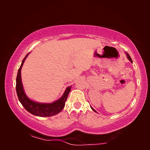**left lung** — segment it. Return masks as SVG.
<instances>
[{"label": "left lung", "instance_id": "8db88e82", "mask_svg": "<svg viewBox=\"0 0 150 150\" xmlns=\"http://www.w3.org/2000/svg\"><path fill=\"white\" fill-rule=\"evenodd\" d=\"M126 56H127V57H128V59H129V60H130V62H131V63H132V59H131V57H130V55H129V54H128V53H126ZM91 108H92V110H94V111H95V112H96V110H94L93 108H92V107H91Z\"/></svg>", "mask_w": 150, "mask_h": 150}]
</instances>
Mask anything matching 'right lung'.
Returning a JSON list of instances; mask_svg holds the SVG:
<instances>
[{
  "label": "right lung",
  "instance_id": "right-lung-1",
  "mask_svg": "<svg viewBox=\"0 0 150 150\" xmlns=\"http://www.w3.org/2000/svg\"><path fill=\"white\" fill-rule=\"evenodd\" d=\"M28 54L29 53L26 55V57L22 61V64L18 69L17 78H16V93H17L18 100L24 108L28 112L34 115L39 117H51L55 115L60 112L64 108L67 96L71 90V86L67 88L60 99L52 102V103H39V102L32 101L31 100H30L24 93L21 81V69Z\"/></svg>",
  "mask_w": 150,
  "mask_h": 150
}]
</instances>
